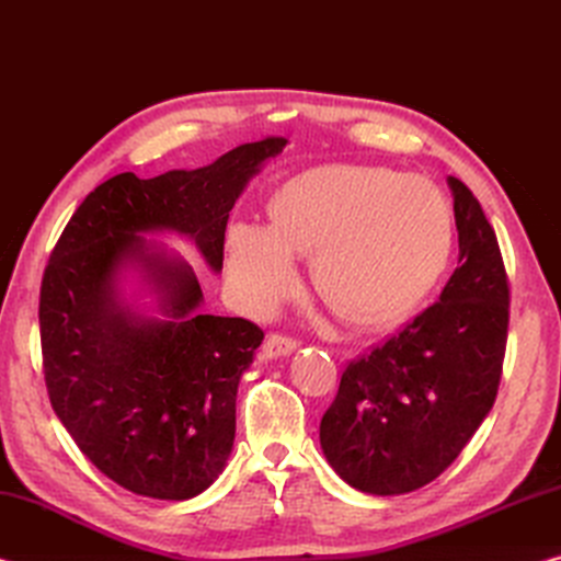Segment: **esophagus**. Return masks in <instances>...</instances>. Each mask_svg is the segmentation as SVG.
<instances>
[{
    "label": "esophagus",
    "instance_id": "obj_1",
    "mask_svg": "<svg viewBox=\"0 0 561 561\" xmlns=\"http://www.w3.org/2000/svg\"><path fill=\"white\" fill-rule=\"evenodd\" d=\"M297 341L289 339V336H282V334H272L267 341H264L262 346V356L272 360V358H282V356H289L297 351Z\"/></svg>",
    "mask_w": 561,
    "mask_h": 561
}]
</instances>
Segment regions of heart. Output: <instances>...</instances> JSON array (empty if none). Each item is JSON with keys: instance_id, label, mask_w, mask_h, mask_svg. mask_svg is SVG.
Wrapping results in <instances>:
<instances>
[{"instance_id": "1", "label": "heart", "mask_w": 561, "mask_h": 561, "mask_svg": "<svg viewBox=\"0 0 561 561\" xmlns=\"http://www.w3.org/2000/svg\"><path fill=\"white\" fill-rule=\"evenodd\" d=\"M455 222L425 175L383 165H321L272 197V225L234 222L227 279L247 309L267 314L297 287L294 254L311 257L314 287L341 319L388 327L421 304L448 267Z\"/></svg>"}]
</instances>
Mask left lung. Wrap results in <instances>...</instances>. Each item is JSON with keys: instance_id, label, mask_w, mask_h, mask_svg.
<instances>
[{"instance_id": "left-lung-1", "label": "left lung", "mask_w": 561, "mask_h": 561, "mask_svg": "<svg viewBox=\"0 0 561 561\" xmlns=\"http://www.w3.org/2000/svg\"><path fill=\"white\" fill-rule=\"evenodd\" d=\"M460 267L423 314L348 364L321 417L331 468L368 495L428 485L458 458L495 403L510 287L495 230L468 185L448 178Z\"/></svg>"}]
</instances>
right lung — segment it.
<instances>
[{"label":"right lung","mask_w":561,"mask_h":561,"mask_svg":"<svg viewBox=\"0 0 561 561\" xmlns=\"http://www.w3.org/2000/svg\"><path fill=\"white\" fill-rule=\"evenodd\" d=\"M287 140L140 180L121 173L79 205L39 299L49 401L79 450L136 495L190 500L225 470L240 378L262 329L203 311L190 264L146 234H180L222 272L230 210Z\"/></svg>","instance_id":"obj_1"}]
</instances>
